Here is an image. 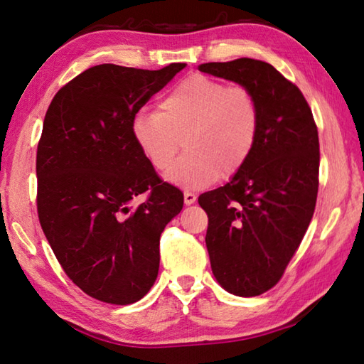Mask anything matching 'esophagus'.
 <instances>
[{"label":"esophagus","mask_w":364,"mask_h":364,"mask_svg":"<svg viewBox=\"0 0 364 364\" xmlns=\"http://www.w3.org/2000/svg\"><path fill=\"white\" fill-rule=\"evenodd\" d=\"M196 200H197V196L194 192H184V205L196 203Z\"/></svg>","instance_id":"1"}]
</instances>
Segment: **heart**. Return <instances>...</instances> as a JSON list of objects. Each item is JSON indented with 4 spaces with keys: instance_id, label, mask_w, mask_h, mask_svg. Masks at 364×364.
Listing matches in <instances>:
<instances>
[{
    "instance_id": "b5f03b06",
    "label": "heart",
    "mask_w": 364,
    "mask_h": 364,
    "mask_svg": "<svg viewBox=\"0 0 364 364\" xmlns=\"http://www.w3.org/2000/svg\"><path fill=\"white\" fill-rule=\"evenodd\" d=\"M259 128L261 109L249 89L197 73L175 84L158 111L139 112L131 131L156 170L168 168L183 138L188 153L166 178L184 189H202L245 166Z\"/></svg>"
}]
</instances>
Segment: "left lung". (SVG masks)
I'll return each mask as SVG.
<instances>
[{
	"mask_svg": "<svg viewBox=\"0 0 364 364\" xmlns=\"http://www.w3.org/2000/svg\"><path fill=\"white\" fill-rule=\"evenodd\" d=\"M198 70L237 82L257 97L261 128L245 166L198 197L208 214L206 249L223 289L239 297L280 280L310 225L319 188V136L296 84L250 58L208 63Z\"/></svg>",
	"mask_w": 364,
	"mask_h": 364,
	"instance_id": "1",
	"label": "left lung"
}]
</instances>
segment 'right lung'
Here are the masks:
<instances>
[{"mask_svg":"<svg viewBox=\"0 0 364 364\" xmlns=\"http://www.w3.org/2000/svg\"><path fill=\"white\" fill-rule=\"evenodd\" d=\"M184 67H90L45 114L36 162L38 220L68 278L106 304H134L150 291L161 233L183 208V192L154 172L131 127ZM144 191L146 202L131 205Z\"/></svg>","mask_w":364,"mask_h":364,"instance_id":"obj_1","label":"right lung"}]
</instances>
